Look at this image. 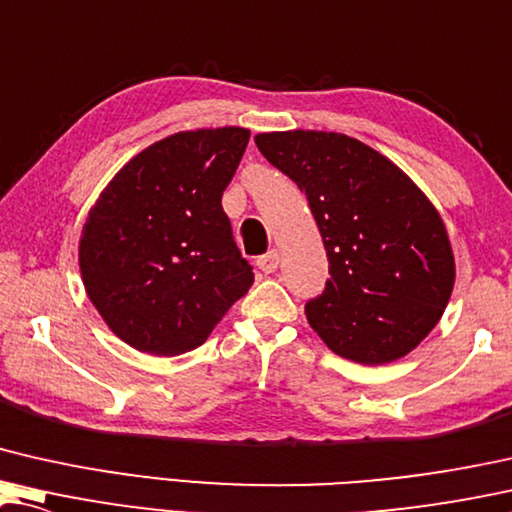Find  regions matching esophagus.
I'll return each instance as SVG.
<instances>
[{
    "instance_id": "obj_1",
    "label": "esophagus",
    "mask_w": 512,
    "mask_h": 512,
    "mask_svg": "<svg viewBox=\"0 0 512 512\" xmlns=\"http://www.w3.org/2000/svg\"><path fill=\"white\" fill-rule=\"evenodd\" d=\"M256 265H258V268H261L265 274H272L274 270L279 268V251H277V249H270L268 254L258 256Z\"/></svg>"
}]
</instances>
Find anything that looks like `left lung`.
Segmentation results:
<instances>
[{
  "label": "left lung",
  "instance_id": "1",
  "mask_svg": "<svg viewBox=\"0 0 512 512\" xmlns=\"http://www.w3.org/2000/svg\"><path fill=\"white\" fill-rule=\"evenodd\" d=\"M256 147L305 191L330 279L305 314L342 358L383 365L439 323L455 284L446 226L427 196L372 147L344 133H258Z\"/></svg>",
  "mask_w": 512,
  "mask_h": 512
}]
</instances>
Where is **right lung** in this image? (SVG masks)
<instances>
[{
  "instance_id": "1",
  "label": "right lung",
  "mask_w": 512,
  "mask_h": 512,
  "mask_svg": "<svg viewBox=\"0 0 512 512\" xmlns=\"http://www.w3.org/2000/svg\"><path fill=\"white\" fill-rule=\"evenodd\" d=\"M247 143L240 127L173 133L103 189L83 226L80 272L122 342L194 351L254 284L221 207Z\"/></svg>"
}]
</instances>
